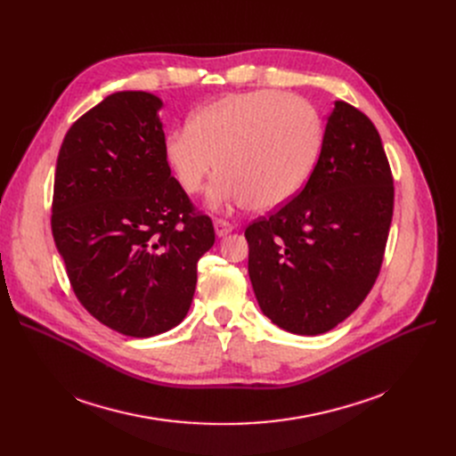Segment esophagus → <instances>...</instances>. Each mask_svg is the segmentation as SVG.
Returning <instances> with one entry per match:
<instances>
[{
    "label": "esophagus",
    "instance_id": "1",
    "mask_svg": "<svg viewBox=\"0 0 456 456\" xmlns=\"http://www.w3.org/2000/svg\"><path fill=\"white\" fill-rule=\"evenodd\" d=\"M234 227L227 222V220H222V218H218V220H214V231H216V234H218L220 238H224V236H227L231 231H232Z\"/></svg>",
    "mask_w": 456,
    "mask_h": 456
}]
</instances>
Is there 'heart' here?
Instances as JSON below:
<instances>
[{
    "label": "heart",
    "mask_w": 456,
    "mask_h": 456,
    "mask_svg": "<svg viewBox=\"0 0 456 456\" xmlns=\"http://www.w3.org/2000/svg\"><path fill=\"white\" fill-rule=\"evenodd\" d=\"M322 143L318 112L281 90L224 95L167 133L164 160L190 196L201 194L218 170L208 203L273 210L306 183Z\"/></svg>",
    "instance_id": "1"
}]
</instances>
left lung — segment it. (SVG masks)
Here are the masks:
<instances>
[{
  "mask_svg": "<svg viewBox=\"0 0 456 456\" xmlns=\"http://www.w3.org/2000/svg\"><path fill=\"white\" fill-rule=\"evenodd\" d=\"M392 214L380 136L366 114L337 102L305 188L246 229L248 272L265 316L303 337L351 316L379 275Z\"/></svg>",
  "mask_w": 456,
  "mask_h": 456,
  "instance_id": "8db88e82",
  "label": "left lung"
}]
</instances>
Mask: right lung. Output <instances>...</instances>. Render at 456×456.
I'll return each instance as SVG.
<instances>
[{
    "instance_id": "right-lung-1",
    "label": "right lung",
    "mask_w": 456,
    "mask_h": 456,
    "mask_svg": "<svg viewBox=\"0 0 456 456\" xmlns=\"http://www.w3.org/2000/svg\"><path fill=\"white\" fill-rule=\"evenodd\" d=\"M162 100L116 92L66 133L55 167L52 231L81 305L110 327L150 338L179 325L198 260L214 246L164 160Z\"/></svg>"
}]
</instances>
